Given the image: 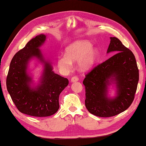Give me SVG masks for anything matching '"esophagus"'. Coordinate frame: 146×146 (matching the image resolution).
I'll use <instances>...</instances> for the list:
<instances>
[{
	"label": "esophagus",
	"mask_w": 146,
	"mask_h": 146,
	"mask_svg": "<svg viewBox=\"0 0 146 146\" xmlns=\"http://www.w3.org/2000/svg\"><path fill=\"white\" fill-rule=\"evenodd\" d=\"M79 80V78L77 76H73L72 78H71V82H77Z\"/></svg>",
	"instance_id": "1"
}]
</instances>
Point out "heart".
<instances>
[{
  "label": "heart",
  "mask_w": 146,
  "mask_h": 146,
  "mask_svg": "<svg viewBox=\"0 0 146 146\" xmlns=\"http://www.w3.org/2000/svg\"><path fill=\"white\" fill-rule=\"evenodd\" d=\"M66 56L58 58V65L64 71H69L72 61L78 60L77 64L80 69H89L96 62L99 55V50L92 47V43L87 40L76 41L70 45L65 50Z\"/></svg>",
  "instance_id": "heart-1"
}]
</instances>
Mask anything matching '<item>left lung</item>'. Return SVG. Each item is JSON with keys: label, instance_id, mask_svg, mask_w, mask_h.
Here are the masks:
<instances>
[{"label": "left lung", "instance_id": "left-lung-1", "mask_svg": "<svg viewBox=\"0 0 146 146\" xmlns=\"http://www.w3.org/2000/svg\"><path fill=\"white\" fill-rule=\"evenodd\" d=\"M107 53H116L85 75V103L92 115L108 118L123 112L132 104L137 88L139 73L135 56L116 37H111ZM111 80L118 88L115 99L107 97Z\"/></svg>", "mask_w": 146, "mask_h": 146}]
</instances>
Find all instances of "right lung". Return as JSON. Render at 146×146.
Segmentation results:
<instances>
[{"label":"right lung","instance_id":"1","mask_svg":"<svg viewBox=\"0 0 146 146\" xmlns=\"http://www.w3.org/2000/svg\"><path fill=\"white\" fill-rule=\"evenodd\" d=\"M45 37L43 34L36 36L16 53L6 78L7 91L17 109L22 113L36 117L49 116L58 111L59 95L69 83L67 78L54 73L49 62L43 58L38 48ZM33 56L45 63L41 83L36 89L29 87L31 79L26 73L28 62Z\"/></svg>","mask_w":146,"mask_h":146}]
</instances>
